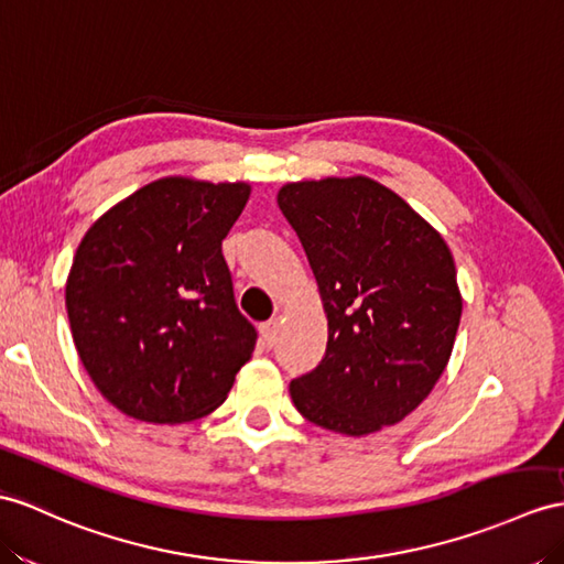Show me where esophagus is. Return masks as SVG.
I'll list each match as a JSON object with an SVG mask.
<instances>
[{
    "mask_svg": "<svg viewBox=\"0 0 564 564\" xmlns=\"http://www.w3.org/2000/svg\"><path fill=\"white\" fill-rule=\"evenodd\" d=\"M278 333H280V321L278 318L260 325V339H263L265 347L274 345V339H278Z\"/></svg>",
    "mask_w": 564,
    "mask_h": 564,
    "instance_id": "34e87169",
    "label": "esophagus"
}]
</instances>
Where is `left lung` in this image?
<instances>
[{
  "label": "left lung",
  "instance_id": "obj_1",
  "mask_svg": "<svg viewBox=\"0 0 564 564\" xmlns=\"http://www.w3.org/2000/svg\"><path fill=\"white\" fill-rule=\"evenodd\" d=\"M327 315L318 368L292 380L299 414L361 437L409 416L455 347L462 292L449 246L368 176L292 182L278 194Z\"/></svg>",
  "mask_w": 564,
  "mask_h": 564
}]
</instances>
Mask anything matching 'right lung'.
Returning a JSON list of instances; mask_svg holds the SVG:
<instances>
[{
  "instance_id": "add662e5",
  "label": "right lung",
  "mask_w": 564,
  "mask_h": 564,
  "mask_svg": "<svg viewBox=\"0 0 564 564\" xmlns=\"http://www.w3.org/2000/svg\"><path fill=\"white\" fill-rule=\"evenodd\" d=\"M251 186L162 176L95 219L66 278L80 364L121 414L208 416L256 349L237 308L223 239Z\"/></svg>"
}]
</instances>
